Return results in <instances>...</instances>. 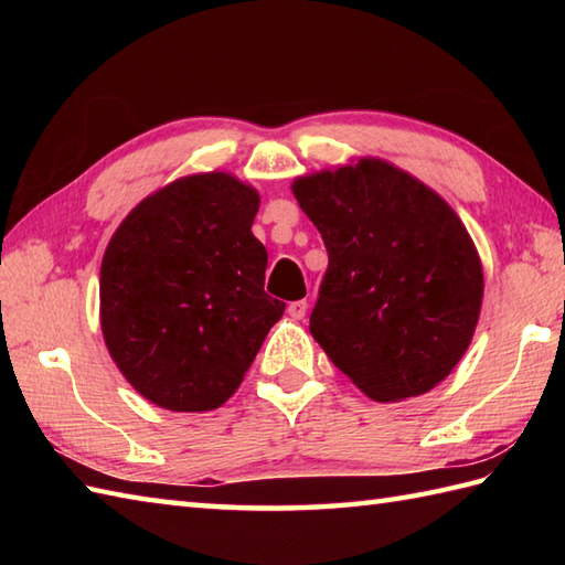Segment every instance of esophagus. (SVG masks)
I'll return each instance as SVG.
<instances>
[{
	"mask_svg": "<svg viewBox=\"0 0 565 565\" xmlns=\"http://www.w3.org/2000/svg\"><path fill=\"white\" fill-rule=\"evenodd\" d=\"M306 313H308V301H294V303H289V316L291 318L301 320V318H306Z\"/></svg>",
	"mask_w": 565,
	"mask_h": 565,
	"instance_id": "esophagus-1",
	"label": "esophagus"
}]
</instances>
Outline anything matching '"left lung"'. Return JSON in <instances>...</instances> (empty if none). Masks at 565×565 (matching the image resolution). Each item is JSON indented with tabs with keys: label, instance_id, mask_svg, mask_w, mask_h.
<instances>
[{
	"label": "left lung",
	"instance_id": "obj_1",
	"mask_svg": "<svg viewBox=\"0 0 565 565\" xmlns=\"http://www.w3.org/2000/svg\"><path fill=\"white\" fill-rule=\"evenodd\" d=\"M294 196L328 249L310 332L330 362L381 403L435 388L471 344L483 301L459 215L381 160L296 179Z\"/></svg>",
	"mask_w": 565,
	"mask_h": 565
}]
</instances>
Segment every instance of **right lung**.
I'll use <instances>...</instances> for the list:
<instances>
[{
	"label": "right lung",
	"mask_w": 565,
	"mask_h": 565,
	"mask_svg": "<svg viewBox=\"0 0 565 565\" xmlns=\"http://www.w3.org/2000/svg\"><path fill=\"white\" fill-rule=\"evenodd\" d=\"M257 209V191L231 174L184 177L140 201L104 252L106 347L130 386L164 411L221 407L284 316L264 291Z\"/></svg>",
	"instance_id": "right-lung-1"
}]
</instances>
